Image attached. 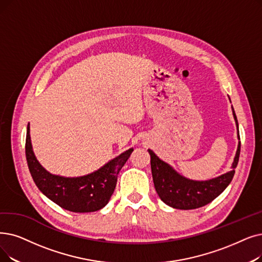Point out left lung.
I'll use <instances>...</instances> for the list:
<instances>
[{"mask_svg":"<svg viewBox=\"0 0 262 262\" xmlns=\"http://www.w3.org/2000/svg\"><path fill=\"white\" fill-rule=\"evenodd\" d=\"M230 99V98H229ZM232 115L237 129V139L240 140L238 124L232 107ZM241 142L238 141L236 153L231 170L220 177L207 181L190 180L179 172L169 164L162 161L152 150H147L151 156V170L156 192L167 206L179 210H192L201 208L219 197L226 187L230 184L234 176L238 157H240Z\"/></svg>","mask_w":262,"mask_h":262,"instance_id":"left-lung-1","label":"left lung"}]
</instances>
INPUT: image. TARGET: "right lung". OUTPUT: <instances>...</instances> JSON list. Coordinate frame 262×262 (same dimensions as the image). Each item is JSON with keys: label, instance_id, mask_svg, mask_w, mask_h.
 Here are the masks:
<instances>
[{"label": "right lung", "instance_id": "obj_1", "mask_svg": "<svg viewBox=\"0 0 262 262\" xmlns=\"http://www.w3.org/2000/svg\"><path fill=\"white\" fill-rule=\"evenodd\" d=\"M133 151L130 147L86 176L68 178L52 174L39 164L33 152L28 124L26 156L31 176L45 196L71 212L88 213L103 209L115 191L120 170Z\"/></svg>", "mask_w": 262, "mask_h": 262}]
</instances>
